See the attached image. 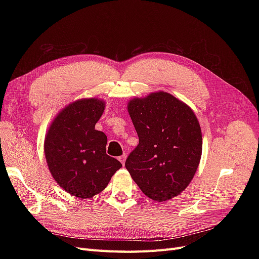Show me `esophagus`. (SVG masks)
I'll return each instance as SVG.
<instances>
[{"mask_svg":"<svg viewBox=\"0 0 259 259\" xmlns=\"http://www.w3.org/2000/svg\"><path fill=\"white\" fill-rule=\"evenodd\" d=\"M119 160H120V162L123 164L124 165V163H125V160H126V154H123V155H121L120 158H119Z\"/></svg>","mask_w":259,"mask_h":259,"instance_id":"obj_1","label":"esophagus"}]
</instances>
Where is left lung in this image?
Masks as SVG:
<instances>
[{"label": "left lung", "mask_w": 259, "mask_h": 259, "mask_svg": "<svg viewBox=\"0 0 259 259\" xmlns=\"http://www.w3.org/2000/svg\"><path fill=\"white\" fill-rule=\"evenodd\" d=\"M127 110L139 138L125 167L147 197L162 202L190 184L202 154V133L190 107L166 92L134 98Z\"/></svg>", "instance_id": "1"}]
</instances>
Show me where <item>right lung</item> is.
<instances>
[{"instance_id": "right-lung-1", "label": "right lung", "mask_w": 259, "mask_h": 259, "mask_svg": "<svg viewBox=\"0 0 259 259\" xmlns=\"http://www.w3.org/2000/svg\"><path fill=\"white\" fill-rule=\"evenodd\" d=\"M105 106L97 98L76 100L62 109L46 134L44 153L51 174L73 197L88 199L101 192L122 167L106 153L105 133L95 130Z\"/></svg>"}]
</instances>
